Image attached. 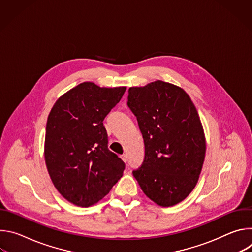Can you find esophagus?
Returning <instances> with one entry per match:
<instances>
[{
  "label": "esophagus",
  "instance_id": "esophagus-1",
  "mask_svg": "<svg viewBox=\"0 0 252 252\" xmlns=\"http://www.w3.org/2000/svg\"><path fill=\"white\" fill-rule=\"evenodd\" d=\"M121 158H122V159H123L125 162L127 161V157H126V155H122Z\"/></svg>",
  "mask_w": 252,
  "mask_h": 252
}]
</instances>
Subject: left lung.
<instances>
[{"label": "left lung", "mask_w": 252, "mask_h": 252, "mask_svg": "<svg viewBox=\"0 0 252 252\" xmlns=\"http://www.w3.org/2000/svg\"><path fill=\"white\" fill-rule=\"evenodd\" d=\"M127 105L145 141V159L132 171L140 189L157 204L183 201L195 188L205 157V137L189 95L157 81L128 90Z\"/></svg>", "instance_id": "8db88e82"}]
</instances>
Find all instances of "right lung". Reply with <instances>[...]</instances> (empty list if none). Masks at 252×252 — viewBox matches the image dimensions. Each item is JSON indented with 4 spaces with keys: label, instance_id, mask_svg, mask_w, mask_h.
Listing matches in <instances>:
<instances>
[{
    "label": "right lung",
    "instance_id": "right-lung-1",
    "mask_svg": "<svg viewBox=\"0 0 252 252\" xmlns=\"http://www.w3.org/2000/svg\"><path fill=\"white\" fill-rule=\"evenodd\" d=\"M126 87L80 84L63 94L50 112L45 159L58 191L78 206H91L123 176L125 162L107 148L103 120L121 100Z\"/></svg>",
    "mask_w": 252,
    "mask_h": 252
}]
</instances>
